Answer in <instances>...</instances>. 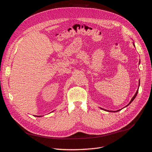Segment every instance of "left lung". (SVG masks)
<instances>
[{"label": "left lung", "instance_id": "1", "mask_svg": "<svg viewBox=\"0 0 152 152\" xmlns=\"http://www.w3.org/2000/svg\"><path fill=\"white\" fill-rule=\"evenodd\" d=\"M139 83H140V82H139ZM137 93H138V90H137V91H136V94H134V96H133V97H132V99H131V101H130V102H129V104H128V105H126V106H128V105H129V104H131V102H132V101H133V100H134V98H135V97H136V96H137ZM120 110H117V111H115V112H118V111H120ZM107 111H108V110H107Z\"/></svg>", "mask_w": 152, "mask_h": 152}]
</instances>
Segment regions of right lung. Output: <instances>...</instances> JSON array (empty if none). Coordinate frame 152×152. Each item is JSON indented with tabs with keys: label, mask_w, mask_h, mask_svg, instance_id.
I'll list each match as a JSON object with an SVG mask.
<instances>
[{
	"label": "right lung",
	"mask_w": 152,
	"mask_h": 152,
	"mask_svg": "<svg viewBox=\"0 0 152 152\" xmlns=\"http://www.w3.org/2000/svg\"><path fill=\"white\" fill-rule=\"evenodd\" d=\"M35 116H36V115H35ZM37 117H40V116H37Z\"/></svg>",
	"instance_id": "1"
}]
</instances>
